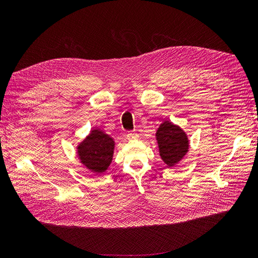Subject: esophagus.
Wrapping results in <instances>:
<instances>
[{"instance_id": "obj_1", "label": "esophagus", "mask_w": 258, "mask_h": 258, "mask_svg": "<svg viewBox=\"0 0 258 258\" xmlns=\"http://www.w3.org/2000/svg\"><path fill=\"white\" fill-rule=\"evenodd\" d=\"M127 139L129 140V141H134V140L139 139V136H138V134H136V132H129V134L127 135Z\"/></svg>"}]
</instances>
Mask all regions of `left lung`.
<instances>
[{"mask_svg": "<svg viewBox=\"0 0 258 258\" xmlns=\"http://www.w3.org/2000/svg\"><path fill=\"white\" fill-rule=\"evenodd\" d=\"M161 160L173 168L189 151V139L183 128L170 120H163L155 134Z\"/></svg>", "mask_w": 258, "mask_h": 258, "instance_id": "left-lung-1", "label": "left lung"}]
</instances>
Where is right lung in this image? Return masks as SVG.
I'll return each mask as SVG.
<instances>
[{"label": "right lung", "instance_id": "1", "mask_svg": "<svg viewBox=\"0 0 258 258\" xmlns=\"http://www.w3.org/2000/svg\"><path fill=\"white\" fill-rule=\"evenodd\" d=\"M114 150L115 140L105 131L95 128L76 145V156L84 168L100 175L110 168Z\"/></svg>", "mask_w": 258, "mask_h": 258}]
</instances>
